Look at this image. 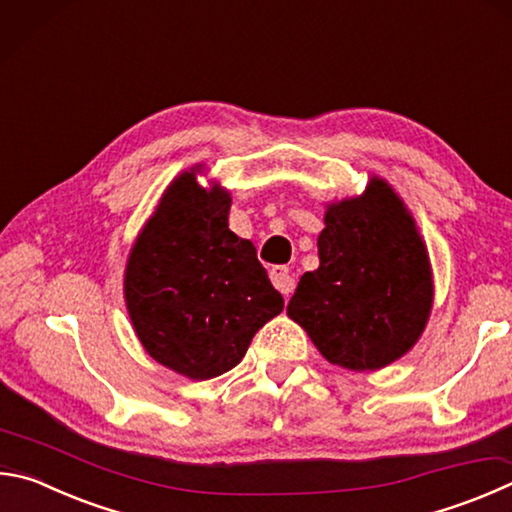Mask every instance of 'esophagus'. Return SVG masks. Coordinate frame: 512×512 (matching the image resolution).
I'll return each mask as SVG.
<instances>
[{
    "label": "esophagus",
    "instance_id": "1",
    "mask_svg": "<svg viewBox=\"0 0 512 512\" xmlns=\"http://www.w3.org/2000/svg\"><path fill=\"white\" fill-rule=\"evenodd\" d=\"M271 282L275 284L277 291H280L284 297H288L293 293L295 288V277L291 275L286 266H273L271 268Z\"/></svg>",
    "mask_w": 512,
    "mask_h": 512
}]
</instances>
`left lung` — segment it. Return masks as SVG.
I'll return each mask as SVG.
<instances>
[{
  "label": "left lung",
  "mask_w": 512,
  "mask_h": 512,
  "mask_svg": "<svg viewBox=\"0 0 512 512\" xmlns=\"http://www.w3.org/2000/svg\"><path fill=\"white\" fill-rule=\"evenodd\" d=\"M318 271L304 273L288 318L331 365L380 369L414 347L432 309V271L414 219L385 181L329 206Z\"/></svg>",
  "instance_id": "left-lung-1"
}]
</instances>
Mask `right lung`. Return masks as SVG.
<instances>
[{
    "instance_id": "right-lung-1",
    "label": "right lung",
    "mask_w": 512,
    "mask_h": 512,
    "mask_svg": "<svg viewBox=\"0 0 512 512\" xmlns=\"http://www.w3.org/2000/svg\"><path fill=\"white\" fill-rule=\"evenodd\" d=\"M230 194L176 179L147 221L125 271L136 336L161 365L192 380L221 376L284 309L253 241L228 228Z\"/></svg>"
}]
</instances>
